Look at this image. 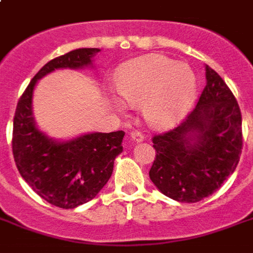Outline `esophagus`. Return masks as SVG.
Returning a JSON list of instances; mask_svg holds the SVG:
<instances>
[{"label":"esophagus","mask_w":253,"mask_h":253,"mask_svg":"<svg viewBox=\"0 0 253 253\" xmlns=\"http://www.w3.org/2000/svg\"><path fill=\"white\" fill-rule=\"evenodd\" d=\"M130 138H131V140H132V142L139 143V142H143V139H144V135H143L140 131L134 130V131H131Z\"/></svg>","instance_id":"esophagus-1"}]
</instances>
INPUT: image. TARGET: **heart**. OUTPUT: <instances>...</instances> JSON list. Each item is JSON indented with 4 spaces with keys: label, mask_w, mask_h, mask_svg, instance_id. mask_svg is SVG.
Here are the masks:
<instances>
[{
    "label": "heart",
    "mask_w": 253,
    "mask_h": 253,
    "mask_svg": "<svg viewBox=\"0 0 253 253\" xmlns=\"http://www.w3.org/2000/svg\"><path fill=\"white\" fill-rule=\"evenodd\" d=\"M196 76L188 64L164 55H147L123 64L115 90L128 105L142 103V114L154 128H168L184 118L196 95ZM117 109L123 105L114 101Z\"/></svg>",
    "instance_id": "heart-1"
}]
</instances>
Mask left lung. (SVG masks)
<instances>
[{"label":"left lung","mask_w":253,"mask_h":253,"mask_svg":"<svg viewBox=\"0 0 253 253\" xmlns=\"http://www.w3.org/2000/svg\"><path fill=\"white\" fill-rule=\"evenodd\" d=\"M156 158L151 181L178 202H198L211 196L239 163L243 135L235 95L218 73L206 65V85L196 109L184 122L152 138Z\"/></svg>","instance_id":"8db88e82"}]
</instances>
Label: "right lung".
<instances>
[{
	"label": "right lung",
	"mask_w": 253,
	"mask_h": 253,
	"mask_svg": "<svg viewBox=\"0 0 253 253\" xmlns=\"http://www.w3.org/2000/svg\"><path fill=\"white\" fill-rule=\"evenodd\" d=\"M98 48H79L48 61L30 81L18 101L13 122L14 162L22 178L48 204L75 209L93 200L110 178L114 160L123 151V131L93 132L56 142L35 126L33 91L37 81L59 68L91 65Z\"/></svg>",
	"instance_id": "add662e5"
}]
</instances>
